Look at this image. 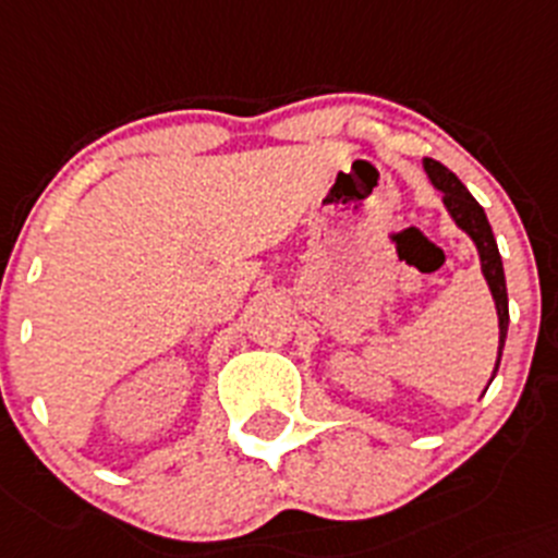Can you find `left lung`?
Returning <instances> with one entry per match:
<instances>
[{"label": "left lung", "mask_w": 558, "mask_h": 558, "mask_svg": "<svg viewBox=\"0 0 558 558\" xmlns=\"http://www.w3.org/2000/svg\"><path fill=\"white\" fill-rule=\"evenodd\" d=\"M424 170L429 184L435 186L440 195H444V206L449 211V217L454 220V226L460 228L462 233H468V239L473 242L478 253V267H482L484 280H487V289L493 294V303H496L498 314V357L496 368H493L490 383L496 379L498 366H501L504 355V341H507L509 330V296H507V278H504V262L501 253H498L496 236H493V228L487 222V215L484 208L478 206L476 197L462 186V181L451 173L449 168H444L440 161L424 159ZM490 388V385H487Z\"/></svg>", "instance_id": "8db88e82"}]
</instances>
